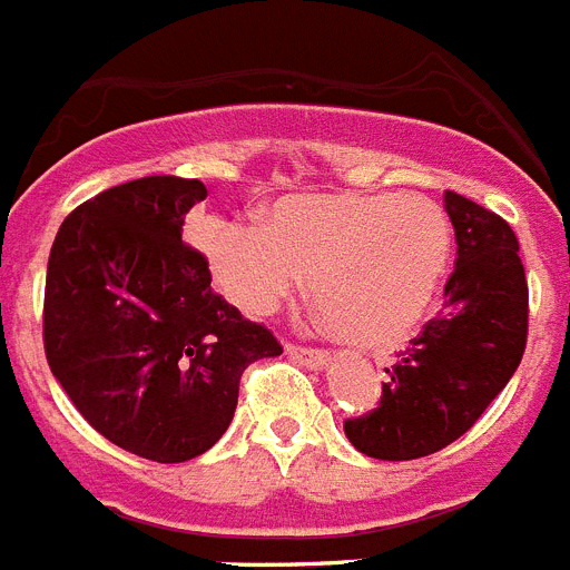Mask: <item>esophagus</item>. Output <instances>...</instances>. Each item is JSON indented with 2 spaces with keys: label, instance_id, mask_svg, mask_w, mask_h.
Segmentation results:
<instances>
[{
  "label": "esophagus",
  "instance_id": "34e87169",
  "mask_svg": "<svg viewBox=\"0 0 570 570\" xmlns=\"http://www.w3.org/2000/svg\"><path fill=\"white\" fill-rule=\"evenodd\" d=\"M291 360H296L299 365H308V367H322L328 362V354L320 351V347H305V345H285Z\"/></svg>",
  "mask_w": 570,
  "mask_h": 570
}]
</instances>
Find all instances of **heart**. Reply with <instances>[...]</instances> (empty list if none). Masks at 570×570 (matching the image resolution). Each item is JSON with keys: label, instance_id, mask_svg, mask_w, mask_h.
Returning a JSON list of instances; mask_svg holds the SVG:
<instances>
[{"label": "heart", "instance_id": "obj_1", "mask_svg": "<svg viewBox=\"0 0 570 570\" xmlns=\"http://www.w3.org/2000/svg\"><path fill=\"white\" fill-rule=\"evenodd\" d=\"M216 288L245 314H271L311 274L331 328L360 347L414 334L451 256V219L420 194H294L248 219L196 228Z\"/></svg>", "mask_w": 570, "mask_h": 570}]
</instances>
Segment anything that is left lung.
Returning <instances> with one entry per match:
<instances>
[{"label": "left lung", "mask_w": 570, "mask_h": 570, "mask_svg": "<svg viewBox=\"0 0 570 570\" xmlns=\"http://www.w3.org/2000/svg\"><path fill=\"white\" fill-rule=\"evenodd\" d=\"M445 210L456 234L445 305L385 367L380 405L345 420L351 445L374 460H420L460 440L525 354L528 279L517 234L454 190H445Z\"/></svg>", "instance_id": "obj_1"}]
</instances>
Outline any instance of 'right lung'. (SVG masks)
Here are the masks:
<instances>
[{"label":"right lung","mask_w":570,"mask_h":570,"mask_svg":"<svg viewBox=\"0 0 570 570\" xmlns=\"http://www.w3.org/2000/svg\"><path fill=\"white\" fill-rule=\"evenodd\" d=\"M199 179L145 176L70 210L45 279V356L105 440L154 462L205 454L228 431L242 371L279 356L265 325L214 294L183 242Z\"/></svg>","instance_id":"1"}]
</instances>
